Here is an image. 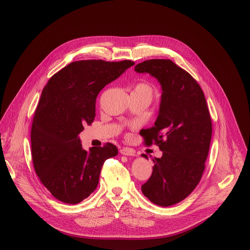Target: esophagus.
Segmentation results:
<instances>
[{"instance_id": "1", "label": "esophagus", "mask_w": 250, "mask_h": 250, "mask_svg": "<svg viewBox=\"0 0 250 250\" xmlns=\"http://www.w3.org/2000/svg\"><path fill=\"white\" fill-rule=\"evenodd\" d=\"M121 153L125 156H135V154H136V152L130 148H123V149H121Z\"/></svg>"}]
</instances>
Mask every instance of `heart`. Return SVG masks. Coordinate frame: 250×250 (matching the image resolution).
Listing matches in <instances>:
<instances>
[{
    "label": "heart",
    "instance_id": "obj_1",
    "mask_svg": "<svg viewBox=\"0 0 250 250\" xmlns=\"http://www.w3.org/2000/svg\"><path fill=\"white\" fill-rule=\"evenodd\" d=\"M134 91H145V92H148V93H150L152 95V88L147 83H139V84H137L135 86V88H134Z\"/></svg>",
    "mask_w": 250,
    "mask_h": 250
}]
</instances>
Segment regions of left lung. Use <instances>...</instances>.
Instances as JSON below:
<instances>
[{
  "label": "left lung",
  "mask_w": 250,
  "mask_h": 250,
  "mask_svg": "<svg viewBox=\"0 0 250 250\" xmlns=\"http://www.w3.org/2000/svg\"><path fill=\"white\" fill-rule=\"evenodd\" d=\"M135 71L150 74L162 88L155 125L141 135L145 145L156 144L163 155L153 159L152 175L142 192L153 204L169 207L185 200L203 176L212 138L211 115L198 82L172 61H145Z\"/></svg>",
  "instance_id": "obj_1"
}]
</instances>
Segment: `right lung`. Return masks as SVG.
I'll list each match as a JSON object with an SVG mask.
<instances>
[{
  "label": "right lung",
  "mask_w": 250,
  "mask_h": 250,
  "mask_svg": "<svg viewBox=\"0 0 250 250\" xmlns=\"http://www.w3.org/2000/svg\"><path fill=\"white\" fill-rule=\"evenodd\" d=\"M132 61L73 62L44 86L31 126L34 170L55 198L79 204L93 192L105 160L117 155L111 143L82 148L79 134L95 117L99 92L134 65Z\"/></svg>",
  "instance_id": "add662e5"
}]
</instances>
